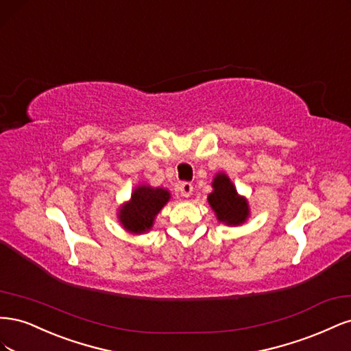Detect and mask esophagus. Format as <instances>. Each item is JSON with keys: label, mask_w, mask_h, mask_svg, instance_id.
<instances>
[{"label": "esophagus", "mask_w": 351, "mask_h": 351, "mask_svg": "<svg viewBox=\"0 0 351 351\" xmlns=\"http://www.w3.org/2000/svg\"><path fill=\"white\" fill-rule=\"evenodd\" d=\"M180 193H182L183 197H189L190 195L193 193V184L189 183V182H184L180 184Z\"/></svg>", "instance_id": "34e87169"}]
</instances>
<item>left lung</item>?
Masks as SVG:
<instances>
[{
    "label": "left lung",
    "instance_id": "8db88e82",
    "mask_svg": "<svg viewBox=\"0 0 351 351\" xmlns=\"http://www.w3.org/2000/svg\"><path fill=\"white\" fill-rule=\"evenodd\" d=\"M208 204L215 212L218 222L239 227L250 217L249 202L237 193L236 186L226 173H217L212 180V192L208 195Z\"/></svg>",
    "mask_w": 351,
    "mask_h": 351
}]
</instances>
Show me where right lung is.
I'll return each mask as SVG.
<instances>
[{
	"instance_id": "right-lung-1",
	"label": "right lung",
	"mask_w": 351,
	"mask_h": 351,
	"mask_svg": "<svg viewBox=\"0 0 351 351\" xmlns=\"http://www.w3.org/2000/svg\"><path fill=\"white\" fill-rule=\"evenodd\" d=\"M171 199V193L164 187L139 184L133 189L130 200L117 212L121 227L130 234H145L151 231L156 215Z\"/></svg>"
}]
</instances>
